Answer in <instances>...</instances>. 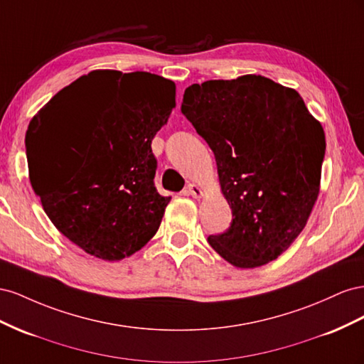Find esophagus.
<instances>
[{
  "mask_svg": "<svg viewBox=\"0 0 364 364\" xmlns=\"http://www.w3.org/2000/svg\"><path fill=\"white\" fill-rule=\"evenodd\" d=\"M186 192L192 195L193 198H201V196H203V189L200 188L198 184H193V183L188 184V189H186Z\"/></svg>",
  "mask_w": 364,
  "mask_h": 364,
  "instance_id": "esophagus-1",
  "label": "esophagus"
}]
</instances>
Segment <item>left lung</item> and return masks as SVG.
Returning a JSON list of instances; mask_svg holds the SVG:
<instances>
[{
  "label": "left lung",
  "mask_w": 364,
  "mask_h": 364,
  "mask_svg": "<svg viewBox=\"0 0 364 364\" xmlns=\"http://www.w3.org/2000/svg\"><path fill=\"white\" fill-rule=\"evenodd\" d=\"M181 112L215 154L233 220L207 241L240 268L274 261L318 195L325 132L293 88L245 75L186 88Z\"/></svg>",
  "instance_id": "obj_1"
}]
</instances>
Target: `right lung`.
I'll use <instances>...</instances> for the list:
<instances>
[{
	"instance_id": "obj_1",
	"label": "right lung",
	"mask_w": 364,
	"mask_h": 364,
	"mask_svg": "<svg viewBox=\"0 0 364 364\" xmlns=\"http://www.w3.org/2000/svg\"><path fill=\"white\" fill-rule=\"evenodd\" d=\"M173 107L169 79L95 70L30 122V183L51 223L82 250L120 261L157 233L171 196L154 184L151 143Z\"/></svg>"
}]
</instances>
